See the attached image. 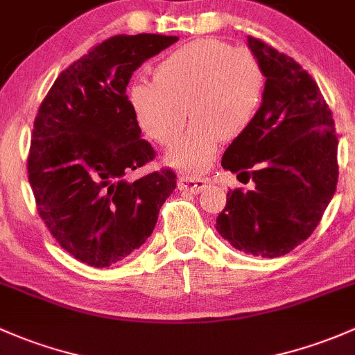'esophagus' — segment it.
<instances>
[{
	"label": "esophagus",
	"mask_w": 355,
	"mask_h": 355,
	"mask_svg": "<svg viewBox=\"0 0 355 355\" xmlns=\"http://www.w3.org/2000/svg\"><path fill=\"white\" fill-rule=\"evenodd\" d=\"M177 185L180 190H189L192 193L202 192L209 185V180L206 178H197V177H180L177 180Z\"/></svg>",
	"instance_id": "34e87169"
}]
</instances>
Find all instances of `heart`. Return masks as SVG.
Masks as SVG:
<instances>
[{
    "instance_id": "b5f03b06",
    "label": "heart",
    "mask_w": 355,
    "mask_h": 355,
    "mask_svg": "<svg viewBox=\"0 0 355 355\" xmlns=\"http://www.w3.org/2000/svg\"><path fill=\"white\" fill-rule=\"evenodd\" d=\"M266 76L252 52L218 39H197L168 54L155 80L136 78L129 105L151 141L170 143L189 115L190 128L166 151V163L185 173L211 165L223 139L243 136L259 114Z\"/></svg>"
}]
</instances>
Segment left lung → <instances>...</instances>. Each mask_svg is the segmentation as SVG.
Returning a JSON list of instances; mask_svg holds the SVG:
<instances>
[{"mask_svg":"<svg viewBox=\"0 0 355 355\" xmlns=\"http://www.w3.org/2000/svg\"><path fill=\"white\" fill-rule=\"evenodd\" d=\"M266 76L262 105L223 155L255 189L230 190L216 230L240 252L275 259L315 231L338 182L335 124L318 85L289 55L248 37Z\"/></svg>","mask_w":355,"mask_h":355,"instance_id":"8db88e82","label":"left lung"}]
</instances>
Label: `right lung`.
<instances>
[{"label": "right lung", "instance_id": "1", "mask_svg": "<svg viewBox=\"0 0 355 355\" xmlns=\"http://www.w3.org/2000/svg\"><path fill=\"white\" fill-rule=\"evenodd\" d=\"M178 37L115 35L62 71L33 122L28 182L37 211L80 262L110 267L151 236L177 187L171 170L129 180L155 158L125 88L132 73Z\"/></svg>", "mask_w": 355, "mask_h": 355}]
</instances>
